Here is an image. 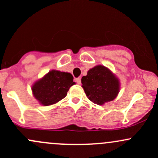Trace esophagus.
I'll return each instance as SVG.
<instances>
[{"label":"esophagus","instance_id":"esophagus-1","mask_svg":"<svg viewBox=\"0 0 158 158\" xmlns=\"http://www.w3.org/2000/svg\"><path fill=\"white\" fill-rule=\"evenodd\" d=\"M76 82H77V83L79 85H80L81 84V79H80V78H76Z\"/></svg>","mask_w":158,"mask_h":158}]
</instances>
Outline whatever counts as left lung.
Instances as JSON below:
<instances>
[{
    "label": "left lung",
    "instance_id": "obj_1",
    "mask_svg": "<svg viewBox=\"0 0 158 158\" xmlns=\"http://www.w3.org/2000/svg\"><path fill=\"white\" fill-rule=\"evenodd\" d=\"M82 88L86 95L94 104L102 105L114 100L119 90V80L104 66H94L82 78Z\"/></svg>",
    "mask_w": 158,
    "mask_h": 158
}]
</instances>
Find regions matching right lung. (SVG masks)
I'll return each mask as SVG.
<instances>
[{"label": "right lung", "instance_id": "obj_1", "mask_svg": "<svg viewBox=\"0 0 158 158\" xmlns=\"http://www.w3.org/2000/svg\"><path fill=\"white\" fill-rule=\"evenodd\" d=\"M74 84L72 74L51 70L33 85L31 90L41 104L48 106L64 98L69 88Z\"/></svg>", "mask_w": 158, "mask_h": 158}]
</instances>
